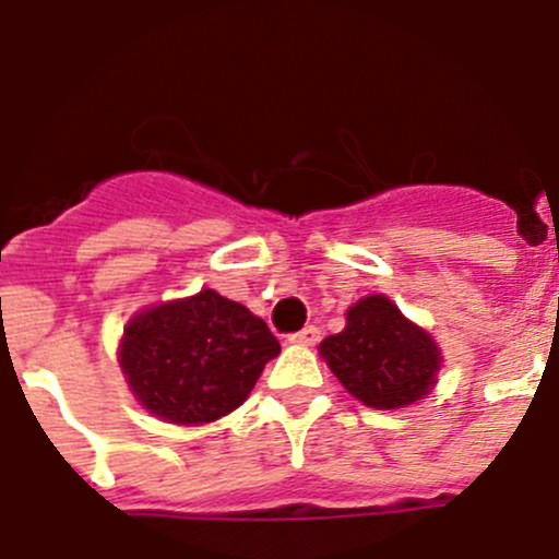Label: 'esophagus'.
I'll return each mask as SVG.
<instances>
[{
	"label": "esophagus",
	"mask_w": 559,
	"mask_h": 559,
	"mask_svg": "<svg viewBox=\"0 0 559 559\" xmlns=\"http://www.w3.org/2000/svg\"><path fill=\"white\" fill-rule=\"evenodd\" d=\"M289 341H292V344H300V346H313L319 341V328H317V324H306L302 330L292 333Z\"/></svg>",
	"instance_id": "34e87169"
}]
</instances>
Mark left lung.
I'll use <instances>...</instances> for the list:
<instances>
[{"label":"left lung","mask_w":559,"mask_h":559,"mask_svg":"<svg viewBox=\"0 0 559 559\" xmlns=\"http://www.w3.org/2000/svg\"><path fill=\"white\" fill-rule=\"evenodd\" d=\"M319 352L341 384L377 409H399L424 399L440 371L435 341L382 295L355 302L346 311V328L328 335Z\"/></svg>","instance_id":"8db88e82"}]
</instances>
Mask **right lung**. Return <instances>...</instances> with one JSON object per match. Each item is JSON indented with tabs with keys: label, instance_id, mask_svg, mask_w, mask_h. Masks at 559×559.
<instances>
[{
	"label": "right lung",
	"instance_id": "1",
	"mask_svg": "<svg viewBox=\"0 0 559 559\" xmlns=\"http://www.w3.org/2000/svg\"><path fill=\"white\" fill-rule=\"evenodd\" d=\"M278 352L262 319L204 289L139 313L124 328L119 362L144 409L191 426L237 409Z\"/></svg>",
	"mask_w": 559,
	"mask_h": 559
}]
</instances>
